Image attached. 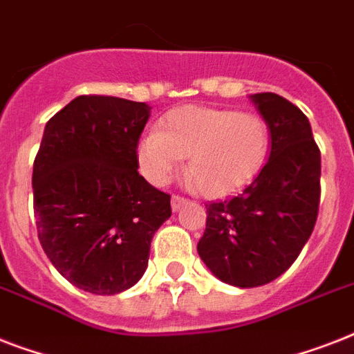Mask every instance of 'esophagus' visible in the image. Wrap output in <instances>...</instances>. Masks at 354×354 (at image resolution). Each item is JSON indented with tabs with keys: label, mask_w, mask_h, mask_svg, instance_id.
<instances>
[{
	"label": "esophagus",
	"mask_w": 354,
	"mask_h": 354,
	"mask_svg": "<svg viewBox=\"0 0 354 354\" xmlns=\"http://www.w3.org/2000/svg\"><path fill=\"white\" fill-rule=\"evenodd\" d=\"M185 204H187V200L183 198V196H180V194H174V196H172V200H171L172 211H180Z\"/></svg>",
	"instance_id": "obj_1"
}]
</instances>
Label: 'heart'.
Wrapping results in <instances>:
<instances>
[{
  "mask_svg": "<svg viewBox=\"0 0 354 354\" xmlns=\"http://www.w3.org/2000/svg\"><path fill=\"white\" fill-rule=\"evenodd\" d=\"M268 121L232 108H174L139 138L138 163L154 185H165L187 160V178L207 198H224L257 176L268 158Z\"/></svg>",
  "mask_w": 354,
  "mask_h": 354,
  "instance_id": "b5f03b06",
  "label": "heart"
}]
</instances>
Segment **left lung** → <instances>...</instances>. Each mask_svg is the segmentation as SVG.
Returning a JSON list of instances; mask_svg holds the SVG:
<instances>
[{
    "instance_id": "left-lung-1",
    "label": "left lung",
    "mask_w": 354,
    "mask_h": 354,
    "mask_svg": "<svg viewBox=\"0 0 354 354\" xmlns=\"http://www.w3.org/2000/svg\"><path fill=\"white\" fill-rule=\"evenodd\" d=\"M252 101L270 124V158L236 196L205 204L198 242L205 266L241 288L266 285L290 268L313 233L322 193V156L307 115L277 93Z\"/></svg>"
}]
</instances>
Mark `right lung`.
<instances>
[{
    "label": "right lung",
    "mask_w": 354,
    "mask_h": 354,
    "mask_svg": "<svg viewBox=\"0 0 354 354\" xmlns=\"http://www.w3.org/2000/svg\"><path fill=\"white\" fill-rule=\"evenodd\" d=\"M150 106L80 95L46 124L32 167L38 239L71 285L97 296L127 290L147 270L171 194L138 172Z\"/></svg>",
    "instance_id": "add662e5"
}]
</instances>
